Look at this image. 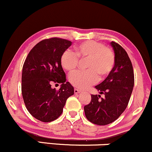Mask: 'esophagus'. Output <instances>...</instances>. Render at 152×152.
<instances>
[{
	"label": "esophagus",
	"instance_id": "34e87169",
	"mask_svg": "<svg viewBox=\"0 0 152 152\" xmlns=\"http://www.w3.org/2000/svg\"><path fill=\"white\" fill-rule=\"evenodd\" d=\"M81 90L79 89H76V88H75L74 89V93L75 94H79V93L81 92Z\"/></svg>",
	"mask_w": 152,
	"mask_h": 152
}]
</instances>
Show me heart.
Wrapping results in <instances>:
<instances>
[{
	"instance_id": "b5f03b06",
	"label": "heart",
	"mask_w": 152,
	"mask_h": 152,
	"mask_svg": "<svg viewBox=\"0 0 152 152\" xmlns=\"http://www.w3.org/2000/svg\"><path fill=\"white\" fill-rule=\"evenodd\" d=\"M79 57L86 59V71H77L71 73L69 82L79 89H86L97 81L100 77L107 76L115 65V54L110 48L94 40L85 41L75 46V53L66 50L61 57L62 67L68 72H72L79 66Z\"/></svg>"
}]
</instances>
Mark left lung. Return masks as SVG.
Instances as JSON below:
<instances>
[{"mask_svg": "<svg viewBox=\"0 0 152 152\" xmlns=\"http://www.w3.org/2000/svg\"><path fill=\"white\" fill-rule=\"evenodd\" d=\"M115 53V66L101 84L95 86L100 95L91 94V100L85 105L86 118L90 122L105 126L114 122L127 107L134 86L132 63L127 53L118 43L112 42Z\"/></svg>", "mask_w": 152, "mask_h": 152, "instance_id": "1", "label": "left lung"}]
</instances>
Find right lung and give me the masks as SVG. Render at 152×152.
Returning <instances> with one entry per match:
<instances>
[{
	"mask_svg": "<svg viewBox=\"0 0 152 152\" xmlns=\"http://www.w3.org/2000/svg\"><path fill=\"white\" fill-rule=\"evenodd\" d=\"M71 42L61 38L43 39L30 50L25 60L21 76V93L26 109L36 119L48 123L62 114L66 100L74 94L72 85L66 82L61 63L63 53ZM53 83H61L59 90Z\"/></svg>",
	"mask_w": 152,
	"mask_h": 152,
	"instance_id": "right-lung-1",
	"label": "right lung"
}]
</instances>
